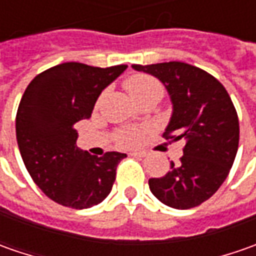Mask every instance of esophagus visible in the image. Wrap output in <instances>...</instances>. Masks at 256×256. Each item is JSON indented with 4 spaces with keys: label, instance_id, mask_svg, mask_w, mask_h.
I'll return each mask as SVG.
<instances>
[{
    "label": "esophagus",
    "instance_id": "esophagus-1",
    "mask_svg": "<svg viewBox=\"0 0 256 256\" xmlns=\"http://www.w3.org/2000/svg\"><path fill=\"white\" fill-rule=\"evenodd\" d=\"M132 156H140V158H144V156H146V152L145 151H135V152H131Z\"/></svg>",
    "mask_w": 256,
    "mask_h": 256
}]
</instances>
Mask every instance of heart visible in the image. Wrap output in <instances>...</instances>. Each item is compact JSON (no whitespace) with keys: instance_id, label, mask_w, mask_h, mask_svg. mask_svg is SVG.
<instances>
[{"instance_id":"1","label":"heart","mask_w":256,"mask_h":256,"mask_svg":"<svg viewBox=\"0 0 256 256\" xmlns=\"http://www.w3.org/2000/svg\"><path fill=\"white\" fill-rule=\"evenodd\" d=\"M125 88L128 90V92L131 94L135 101L141 100L144 96H150V95H162V85L160 84L154 76L145 74H138L130 76L125 81ZM141 140V132L138 130H125L121 131L116 136V141L120 145L124 146H134L140 142Z\"/></svg>"}]
</instances>
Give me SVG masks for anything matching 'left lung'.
Instances as JSON below:
<instances>
[{"label": "left lung", "instance_id": "8db88e82", "mask_svg": "<svg viewBox=\"0 0 256 256\" xmlns=\"http://www.w3.org/2000/svg\"><path fill=\"white\" fill-rule=\"evenodd\" d=\"M158 78L171 96L172 116L165 140H185L180 164L151 178L150 190L160 201L190 210L210 200L231 171L240 142L238 114L225 86L198 66L171 61L132 65Z\"/></svg>", "mask_w": 256, "mask_h": 256}]
</instances>
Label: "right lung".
<instances>
[{"label":"right lung","mask_w":256,"mask_h":256,"mask_svg":"<svg viewBox=\"0 0 256 256\" xmlns=\"http://www.w3.org/2000/svg\"><path fill=\"white\" fill-rule=\"evenodd\" d=\"M126 66L64 62L36 75L25 90L15 118L18 148L38 188L60 205L91 208L112 190L126 154L95 156L80 150L74 124L91 116L104 88Z\"/></svg>","instance_id":"obj_1"}]
</instances>
